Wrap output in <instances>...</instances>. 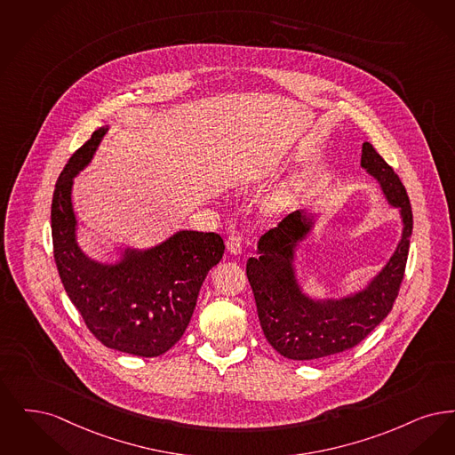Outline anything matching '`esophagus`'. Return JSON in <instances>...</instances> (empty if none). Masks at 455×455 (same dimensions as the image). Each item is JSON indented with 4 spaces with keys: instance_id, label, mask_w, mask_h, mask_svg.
I'll list each match as a JSON object with an SVG mask.
<instances>
[{
    "instance_id": "34e87169",
    "label": "esophagus",
    "mask_w": 455,
    "mask_h": 455,
    "mask_svg": "<svg viewBox=\"0 0 455 455\" xmlns=\"http://www.w3.org/2000/svg\"><path fill=\"white\" fill-rule=\"evenodd\" d=\"M226 246H228V251H229L231 255H239V253L243 251V239H241V236H239L237 233H231V235L228 236Z\"/></svg>"
}]
</instances>
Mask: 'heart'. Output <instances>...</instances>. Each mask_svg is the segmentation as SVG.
Returning a JSON list of instances; mask_svg holds the SVG:
<instances>
[{
	"mask_svg": "<svg viewBox=\"0 0 455 455\" xmlns=\"http://www.w3.org/2000/svg\"><path fill=\"white\" fill-rule=\"evenodd\" d=\"M294 198H296V187H283L270 197L267 207L272 214H283L291 209Z\"/></svg>",
	"mask_w": 455,
	"mask_h": 455,
	"instance_id": "1",
	"label": "heart"
}]
</instances>
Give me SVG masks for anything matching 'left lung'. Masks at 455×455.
Here are the masks:
<instances>
[{"mask_svg":"<svg viewBox=\"0 0 455 455\" xmlns=\"http://www.w3.org/2000/svg\"><path fill=\"white\" fill-rule=\"evenodd\" d=\"M360 166L397 209L403 226L395 253L365 287L338 299H319L304 291L297 275V251L316 229L315 214L306 209L289 214L259 237L258 257L246 261L261 330L280 355L315 360L354 348L393 309L413 233L411 205L395 170L371 142L362 146Z\"/></svg>","mask_w":455,"mask_h":455,"instance_id":"1","label":"left lung"}]
</instances>
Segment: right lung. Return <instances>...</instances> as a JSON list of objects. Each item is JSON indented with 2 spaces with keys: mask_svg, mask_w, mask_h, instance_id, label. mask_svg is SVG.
Returning a JSON list of instances; mask_svg holds the SVG:
<instances>
[{
  "mask_svg": "<svg viewBox=\"0 0 455 455\" xmlns=\"http://www.w3.org/2000/svg\"><path fill=\"white\" fill-rule=\"evenodd\" d=\"M108 127H100L71 156L56 183L51 222L60 282L105 347L138 356H158L183 336L209 270L224 255L216 233L181 229L151 248H120L101 261L78 244L73 183L93 159Z\"/></svg>",
  "mask_w": 455,
  "mask_h": 455,
  "instance_id": "1",
  "label": "right lung"
}]
</instances>
